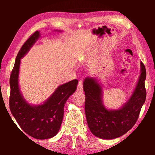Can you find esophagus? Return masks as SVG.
Returning <instances> with one entry per match:
<instances>
[{
	"label": "esophagus",
	"mask_w": 155,
	"mask_h": 155,
	"mask_svg": "<svg viewBox=\"0 0 155 155\" xmlns=\"http://www.w3.org/2000/svg\"><path fill=\"white\" fill-rule=\"evenodd\" d=\"M77 90L78 91H80V92H82V91H83V80L82 79L78 81V83L77 85Z\"/></svg>",
	"instance_id": "esophagus-1"
}]
</instances>
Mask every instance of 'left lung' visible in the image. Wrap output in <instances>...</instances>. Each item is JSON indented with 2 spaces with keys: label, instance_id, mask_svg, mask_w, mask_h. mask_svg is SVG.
Instances as JSON below:
<instances>
[{
  "label": "left lung",
  "instance_id": "8db88e82",
  "mask_svg": "<svg viewBox=\"0 0 155 155\" xmlns=\"http://www.w3.org/2000/svg\"><path fill=\"white\" fill-rule=\"evenodd\" d=\"M141 64V74L135 90L124 107L109 111L102 104L101 86L92 78L83 82L85 111L88 127L94 135L104 140H112L124 135L137 122L146 98V68Z\"/></svg>",
  "mask_w": 155,
  "mask_h": 155
}]
</instances>
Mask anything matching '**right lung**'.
I'll list each match as a JSON object with an SVG mask.
<instances>
[{
    "mask_svg": "<svg viewBox=\"0 0 155 155\" xmlns=\"http://www.w3.org/2000/svg\"><path fill=\"white\" fill-rule=\"evenodd\" d=\"M40 37L36 31L25 41L17 54L10 76L9 108L22 130L35 139L45 140L58 133L64 117V105L70 96L74 92L78 81L74 79L60 85L43 104L31 106L21 95L18 86L20 59L29 51Z\"/></svg>",
    "mask_w": 155,
    "mask_h": 155,
    "instance_id": "obj_1",
    "label": "right lung"
}]
</instances>
